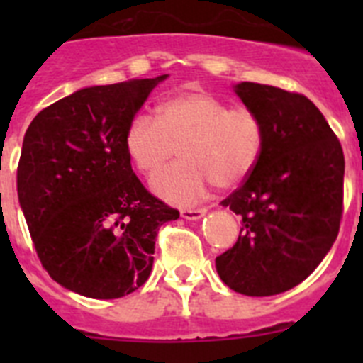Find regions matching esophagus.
I'll return each instance as SVG.
<instances>
[{
    "label": "esophagus",
    "instance_id": "34e87169",
    "mask_svg": "<svg viewBox=\"0 0 363 363\" xmlns=\"http://www.w3.org/2000/svg\"><path fill=\"white\" fill-rule=\"evenodd\" d=\"M205 213H207V209H184L182 211V216L185 220H200Z\"/></svg>",
    "mask_w": 363,
    "mask_h": 363
}]
</instances>
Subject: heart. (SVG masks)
Here are the masks:
<instances>
[{"instance_id":"b5f03b06","label":"heart","mask_w":363,"mask_h":363,"mask_svg":"<svg viewBox=\"0 0 363 363\" xmlns=\"http://www.w3.org/2000/svg\"><path fill=\"white\" fill-rule=\"evenodd\" d=\"M160 118L136 114L125 133V149L134 165L152 176L178 147L182 162L152 179L154 192L171 203L200 200L211 185L236 187L262 158L265 129L249 107H230L211 92L171 96L160 105Z\"/></svg>"}]
</instances>
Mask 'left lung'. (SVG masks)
<instances>
[{
    "instance_id": "left-lung-1",
    "label": "left lung",
    "mask_w": 363,
    "mask_h": 363,
    "mask_svg": "<svg viewBox=\"0 0 363 363\" xmlns=\"http://www.w3.org/2000/svg\"><path fill=\"white\" fill-rule=\"evenodd\" d=\"M236 94L264 121L265 143L255 171L221 201L242 229L216 271L236 293L272 296L306 280L338 236L344 150L303 94L251 82Z\"/></svg>"
}]
</instances>
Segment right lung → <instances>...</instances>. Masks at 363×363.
Returning a JSON list of instances; mask_svg holds the SVG:
<instances>
[{"instance_id":"add662e5","label":"right lung","mask_w":363,"mask_h":363,"mask_svg":"<svg viewBox=\"0 0 363 363\" xmlns=\"http://www.w3.org/2000/svg\"><path fill=\"white\" fill-rule=\"evenodd\" d=\"M165 78L82 89L25 133L19 205L43 269L74 293H134L150 274L158 229L179 218L143 187L125 149L130 120Z\"/></svg>"}]
</instances>
